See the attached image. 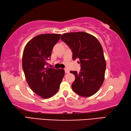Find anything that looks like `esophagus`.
<instances>
[{
  "instance_id": "34e87169",
  "label": "esophagus",
  "mask_w": 131,
  "mask_h": 131,
  "mask_svg": "<svg viewBox=\"0 0 131 131\" xmlns=\"http://www.w3.org/2000/svg\"><path fill=\"white\" fill-rule=\"evenodd\" d=\"M65 72L66 74H68V73H69V70H68L67 69H65Z\"/></svg>"
}]
</instances>
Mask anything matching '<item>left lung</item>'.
<instances>
[{
    "mask_svg": "<svg viewBox=\"0 0 131 131\" xmlns=\"http://www.w3.org/2000/svg\"><path fill=\"white\" fill-rule=\"evenodd\" d=\"M61 40L73 52V59L79 58L81 69L70 71L75 79L71 87L83 97H90L101 87L105 79L106 61L101 44L93 35L80 31L65 33Z\"/></svg>",
    "mask_w": 131,
    "mask_h": 131,
    "instance_id": "left-lung-1",
    "label": "left lung"
}]
</instances>
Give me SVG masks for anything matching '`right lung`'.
Segmentation results:
<instances>
[{"label":"right lung","mask_w":131,"mask_h":131,"mask_svg":"<svg viewBox=\"0 0 131 131\" xmlns=\"http://www.w3.org/2000/svg\"><path fill=\"white\" fill-rule=\"evenodd\" d=\"M60 37L59 34L37 35L26 44L24 50L22 64L27 84L43 99L50 98L57 92L65 75L64 69L47 66Z\"/></svg>","instance_id":"right-lung-1"}]
</instances>
